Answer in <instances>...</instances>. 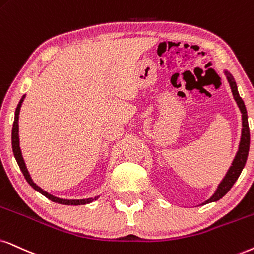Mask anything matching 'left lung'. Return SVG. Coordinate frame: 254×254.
Listing matches in <instances>:
<instances>
[{"mask_svg":"<svg viewBox=\"0 0 254 254\" xmlns=\"http://www.w3.org/2000/svg\"><path fill=\"white\" fill-rule=\"evenodd\" d=\"M225 75L227 78V82L231 86V91H232L233 98L234 101L237 102V105H238L240 112H242V137H240V142H239V146H238V151H237L236 156H234L233 162L231 166L227 170L225 177L221 179V182L218 184L216 191L214 193L211 195L207 200H205L201 205L212 203V201H217L219 200L220 198H223L227 192L230 191V189L232 188L234 183L237 182V179L242 173L244 166L246 164L247 160V156H249V150H250V129H249V122H247V111H246V107L244 104V101L242 97L239 96L238 92V88H237V83L234 81L233 76L231 73L225 70Z\"/></svg>","mask_w":254,"mask_h":254,"instance_id":"left-lung-1","label":"left lung"}]
</instances>
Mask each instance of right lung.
<instances>
[{"instance_id": "obj_1", "label": "right lung", "mask_w": 254, "mask_h": 254, "mask_svg": "<svg viewBox=\"0 0 254 254\" xmlns=\"http://www.w3.org/2000/svg\"><path fill=\"white\" fill-rule=\"evenodd\" d=\"M24 97H25V95L21 98L20 103L17 104V108H16V111H15V120H14V124H12V130H11V145H12V152H14L15 159H16V162H17L18 166H20L22 173H23L25 181H27L29 183V185H30L33 189H35V190H36L37 192H40V193L43 194L44 197H47L48 199H50L51 201H54V203H57V204L85 205V204L92 203V201L96 200V199H98L99 195H96L95 198H86V199H63V198H59V197H55V195L48 193L47 191H44L43 189H41L40 186L36 184V183H34V181L30 177V173H29L27 166H25L23 156H22V151H21V147H20V136H18V117H20V110H21L22 103H23V101H24Z\"/></svg>"}]
</instances>
